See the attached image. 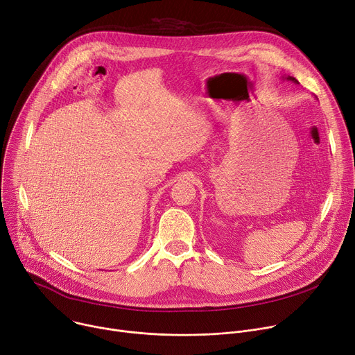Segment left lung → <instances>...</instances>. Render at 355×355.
Returning <instances> with one entry per match:
<instances>
[{
    "instance_id": "left-lung-1",
    "label": "left lung",
    "mask_w": 355,
    "mask_h": 355,
    "mask_svg": "<svg viewBox=\"0 0 355 355\" xmlns=\"http://www.w3.org/2000/svg\"><path fill=\"white\" fill-rule=\"evenodd\" d=\"M283 79H286V80H292V82H295V83H297V80L293 78V76H287V78H283Z\"/></svg>"
}]
</instances>
